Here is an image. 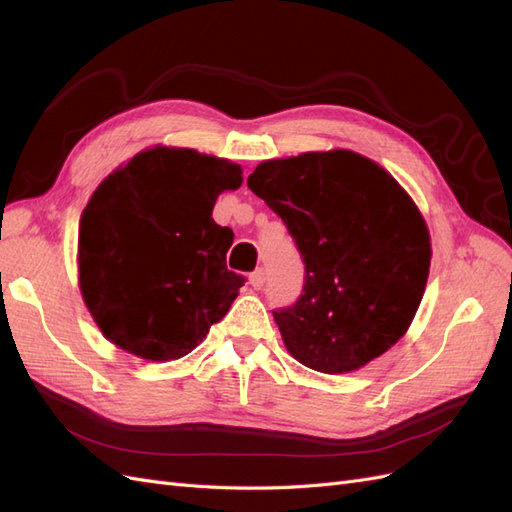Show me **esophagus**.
Masks as SVG:
<instances>
[{
	"label": "esophagus",
	"mask_w": 512,
	"mask_h": 512,
	"mask_svg": "<svg viewBox=\"0 0 512 512\" xmlns=\"http://www.w3.org/2000/svg\"><path fill=\"white\" fill-rule=\"evenodd\" d=\"M265 280H267L265 269H256V271L250 275V284H252L254 288H262V286H265Z\"/></svg>",
	"instance_id": "1"
}]
</instances>
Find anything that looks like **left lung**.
<instances>
[{
	"label": "left lung",
	"mask_w": 512,
	"mask_h": 512,
	"mask_svg": "<svg viewBox=\"0 0 512 512\" xmlns=\"http://www.w3.org/2000/svg\"><path fill=\"white\" fill-rule=\"evenodd\" d=\"M247 188L282 218L305 265L303 292L273 309L288 352L344 374L404 335L429 275V232L401 185L346 149L269 160Z\"/></svg>",
	"instance_id": "left-lung-1"
}]
</instances>
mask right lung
<instances>
[{
	"instance_id": "obj_1",
	"label": "right lung",
	"mask_w": 512,
	"mask_h": 512,
	"mask_svg": "<svg viewBox=\"0 0 512 512\" xmlns=\"http://www.w3.org/2000/svg\"><path fill=\"white\" fill-rule=\"evenodd\" d=\"M241 168L156 147L108 175L79 232L81 292L111 342L149 361L192 352L226 316L245 277L226 269L232 230L211 211Z\"/></svg>"
}]
</instances>
